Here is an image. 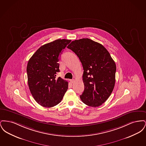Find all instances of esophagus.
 <instances>
[{
	"label": "esophagus",
	"instance_id": "obj_1",
	"mask_svg": "<svg viewBox=\"0 0 146 146\" xmlns=\"http://www.w3.org/2000/svg\"><path fill=\"white\" fill-rule=\"evenodd\" d=\"M70 82L72 83H73L74 82V79H70Z\"/></svg>",
	"mask_w": 146,
	"mask_h": 146
}]
</instances>
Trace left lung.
I'll return each mask as SVG.
<instances>
[{"label": "left lung", "instance_id": "left-lung-1", "mask_svg": "<svg viewBox=\"0 0 146 146\" xmlns=\"http://www.w3.org/2000/svg\"><path fill=\"white\" fill-rule=\"evenodd\" d=\"M67 48L78 56L83 67L81 100L92 107L102 105L110 96L115 82L116 65L110 54L102 44L88 38L72 41Z\"/></svg>", "mask_w": 146, "mask_h": 146}]
</instances>
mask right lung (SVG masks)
<instances>
[{"label": "right lung", "mask_w": 146, "mask_h": 146, "mask_svg": "<svg viewBox=\"0 0 146 146\" xmlns=\"http://www.w3.org/2000/svg\"><path fill=\"white\" fill-rule=\"evenodd\" d=\"M71 42L57 39L38 49L27 66L29 89L38 104L52 107L58 104L68 89V83L61 77L58 63L63 50Z\"/></svg>", "instance_id": "add662e5"}]
</instances>
